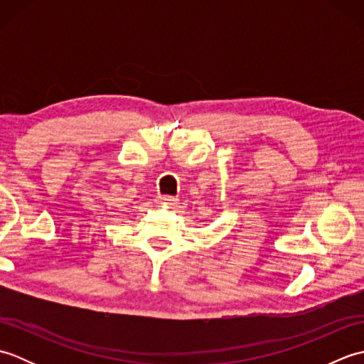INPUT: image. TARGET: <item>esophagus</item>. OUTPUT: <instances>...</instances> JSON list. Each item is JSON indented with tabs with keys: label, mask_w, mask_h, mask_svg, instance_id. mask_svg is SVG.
Returning a JSON list of instances; mask_svg holds the SVG:
<instances>
[{
	"label": "esophagus",
	"mask_w": 364,
	"mask_h": 364,
	"mask_svg": "<svg viewBox=\"0 0 364 364\" xmlns=\"http://www.w3.org/2000/svg\"><path fill=\"white\" fill-rule=\"evenodd\" d=\"M158 202L159 203H164V205H175L178 202V198L172 197V196H159L158 197Z\"/></svg>",
	"instance_id": "esophagus-1"
}]
</instances>
